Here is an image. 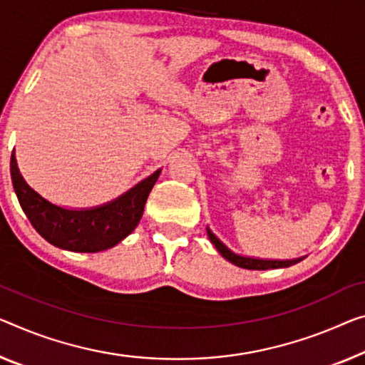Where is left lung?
Returning <instances> with one entry per match:
<instances>
[{
    "mask_svg": "<svg viewBox=\"0 0 365 365\" xmlns=\"http://www.w3.org/2000/svg\"><path fill=\"white\" fill-rule=\"evenodd\" d=\"M209 233V238L214 246L217 248L218 253H220L227 261L232 262V264L243 267V269H251V271H266V269H277V267H289L292 264H297L302 259H292V261H267V259H255V257H245V256H238L230 251L225 245L218 240L210 230H207Z\"/></svg>",
    "mask_w": 365,
    "mask_h": 365,
    "instance_id": "obj_1",
    "label": "left lung"
}]
</instances>
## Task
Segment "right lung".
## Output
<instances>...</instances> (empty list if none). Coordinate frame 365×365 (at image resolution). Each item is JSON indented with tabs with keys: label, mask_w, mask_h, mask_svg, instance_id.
<instances>
[{
	"label": "right lung",
	"mask_w": 365,
	"mask_h": 365,
	"mask_svg": "<svg viewBox=\"0 0 365 365\" xmlns=\"http://www.w3.org/2000/svg\"><path fill=\"white\" fill-rule=\"evenodd\" d=\"M160 170L114 202L88 210H68L50 204L27 186L11 155V179L18 200L32 227L50 245L76 253H98L115 246L133 232Z\"/></svg>",
	"instance_id": "right-lung-1"
}]
</instances>
